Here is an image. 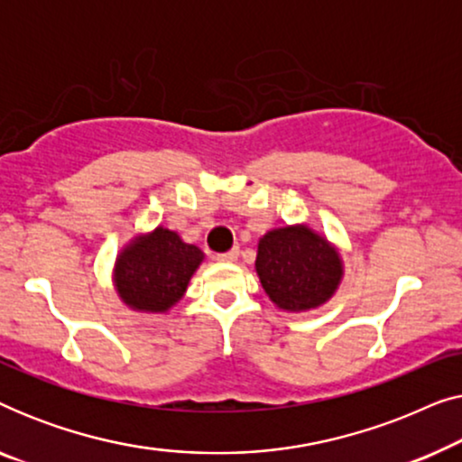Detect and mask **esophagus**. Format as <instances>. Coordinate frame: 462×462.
<instances>
[{
  "mask_svg": "<svg viewBox=\"0 0 462 462\" xmlns=\"http://www.w3.org/2000/svg\"><path fill=\"white\" fill-rule=\"evenodd\" d=\"M237 256H239V250L233 248L229 252H225V254H218L217 261H220V263H236Z\"/></svg>",
  "mask_w": 462,
  "mask_h": 462,
  "instance_id": "34e87169",
  "label": "esophagus"
}]
</instances>
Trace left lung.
Returning a JSON list of instances; mask_svg holds the SVG:
<instances>
[{
    "instance_id": "left-lung-1",
    "label": "left lung",
    "mask_w": 462,
    "mask_h": 462,
    "mask_svg": "<svg viewBox=\"0 0 462 462\" xmlns=\"http://www.w3.org/2000/svg\"><path fill=\"white\" fill-rule=\"evenodd\" d=\"M254 269L264 294L286 313H307L326 305L345 277L338 245L307 223L264 233L258 239Z\"/></svg>"
}]
</instances>
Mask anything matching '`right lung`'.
<instances>
[{"mask_svg": "<svg viewBox=\"0 0 462 462\" xmlns=\"http://www.w3.org/2000/svg\"><path fill=\"white\" fill-rule=\"evenodd\" d=\"M204 258L198 245L157 225L153 231L136 233L117 252L113 288L132 311L168 313L185 296Z\"/></svg>", "mask_w": 462, "mask_h": 462, "instance_id": "obj_1", "label": "right lung"}]
</instances>
